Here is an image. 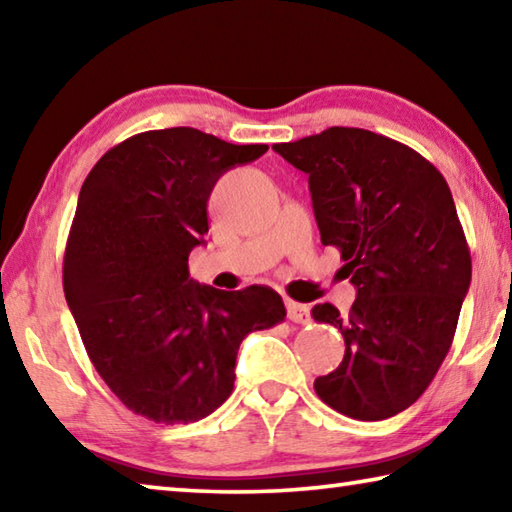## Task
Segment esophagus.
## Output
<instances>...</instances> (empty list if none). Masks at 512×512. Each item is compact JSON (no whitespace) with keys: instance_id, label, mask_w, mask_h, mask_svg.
<instances>
[{"instance_id":"1","label":"esophagus","mask_w":512,"mask_h":512,"mask_svg":"<svg viewBox=\"0 0 512 512\" xmlns=\"http://www.w3.org/2000/svg\"><path fill=\"white\" fill-rule=\"evenodd\" d=\"M287 318L291 320V323L307 325L309 320H311L309 307H307V305H300V302H293V300H289V302H287Z\"/></svg>"}]
</instances>
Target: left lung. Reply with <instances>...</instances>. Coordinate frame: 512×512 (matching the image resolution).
Listing matches in <instances>:
<instances>
[{"instance_id":"obj_1","label":"left lung","mask_w":512,"mask_h":512,"mask_svg":"<svg viewBox=\"0 0 512 512\" xmlns=\"http://www.w3.org/2000/svg\"><path fill=\"white\" fill-rule=\"evenodd\" d=\"M273 151L309 176L320 241L341 250L357 287L348 316L329 302L311 309L345 339L316 393L354 420L393 418L436 377L470 289L452 192L420 153L363 128L332 126Z\"/></svg>"}]
</instances>
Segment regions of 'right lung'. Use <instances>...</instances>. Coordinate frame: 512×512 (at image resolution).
I'll use <instances>...</instances> for the list:
<instances>
[{
  "label": "right lung",
  "instance_id": "right-lung-1",
  "mask_svg": "<svg viewBox=\"0 0 512 512\" xmlns=\"http://www.w3.org/2000/svg\"><path fill=\"white\" fill-rule=\"evenodd\" d=\"M266 144L178 126L128 137L85 178L69 228L63 289L94 368L128 409L196 422L228 400L241 341L287 316L268 287L219 291L189 277L207 198Z\"/></svg>",
  "mask_w": 512,
  "mask_h": 512
}]
</instances>
